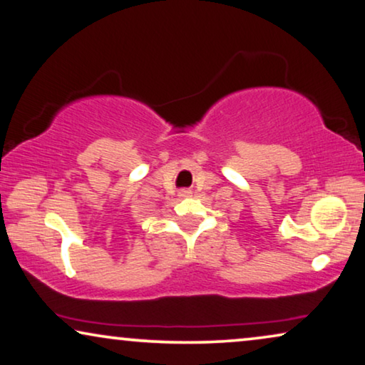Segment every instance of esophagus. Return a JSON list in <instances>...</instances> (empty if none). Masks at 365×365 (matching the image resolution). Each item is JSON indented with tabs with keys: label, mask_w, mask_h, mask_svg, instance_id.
Here are the masks:
<instances>
[{
	"label": "esophagus",
	"mask_w": 365,
	"mask_h": 365,
	"mask_svg": "<svg viewBox=\"0 0 365 365\" xmlns=\"http://www.w3.org/2000/svg\"><path fill=\"white\" fill-rule=\"evenodd\" d=\"M189 194H191L189 191H181V192H179V195H182V197H187Z\"/></svg>",
	"instance_id": "34e87169"
}]
</instances>
